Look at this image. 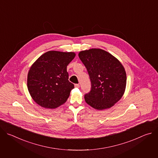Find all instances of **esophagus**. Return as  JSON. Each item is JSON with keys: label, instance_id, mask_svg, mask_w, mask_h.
<instances>
[{"label": "esophagus", "instance_id": "34e87169", "mask_svg": "<svg viewBox=\"0 0 158 158\" xmlns=\"http://www.w3.org/2000/svg\"><path fill=\"white\" fill-rule=\"evenodd\" d=\"M74 86H75V87H76V88H79V87H80L79 84H75V85H74Z\"/></svg>", "mask_w": 158, "mask_h": 158}]
</instances>
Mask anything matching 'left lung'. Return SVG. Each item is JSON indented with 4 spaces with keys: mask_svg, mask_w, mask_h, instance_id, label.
Masks as SVG:
<instances>
[{
    "mask_svg": "<svg viewBox=\"0 0 158 158\" xmlns=\"http://www.w3.org/2000/svg\"><path fill=\"white\" fill-rule=\"evenodd\" d=\"M79 57L85 66L91 82V90L84 96L87 104L97 110L109 109L124 95L126 73L121 62L101 49L82 51Z\"/></svg>",
    "mask_w": 158,
    "mask_h": 158,
    "instance_id": "obj_1",
    "label": "left lung"
}]
</instances>
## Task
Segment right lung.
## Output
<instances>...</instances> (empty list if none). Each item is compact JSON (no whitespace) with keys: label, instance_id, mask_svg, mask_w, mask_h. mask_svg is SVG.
<instances>
[{"label":"right lung","instance_id":"1","mask_svg":"<svg viewBox=\"0 0 158 158\" xmlns=\"http://www.w3.org/2000/svg\"><path fill=\"white\" fill-rule=\"evenodd\" d=\"M75 56L73 52L50 51L33 63L27 74V88L38 105L55 109L66 102L74 87L68 80L67 66Z\"/></svg>","mask_w":158,"mask_h":158}]
</instances>
